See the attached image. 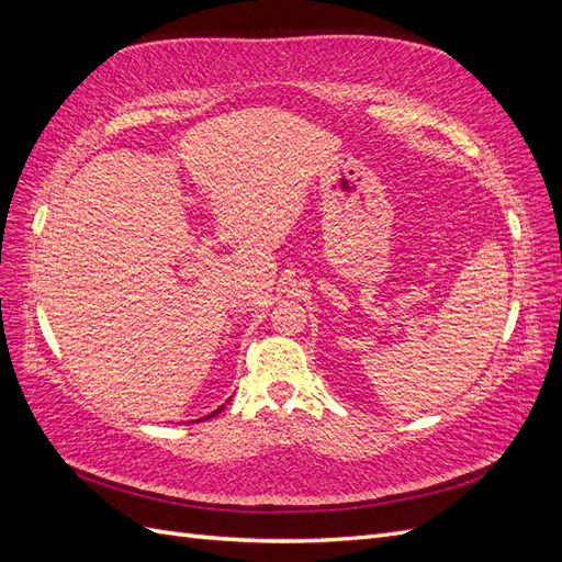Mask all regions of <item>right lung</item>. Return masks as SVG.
<instances>
[{
	"label": "right lung",
	"instance_id": "add662e5",
	"mask_svg": "<svg viewBox=\"0 0 562 562\" xmlns=\"http://www.w3.org/2000/svg\"><path fill=\"white\" fill-rule=\"evenodd\" d=\"M223 411H225V405H220V407H217V411H213L211 415H206V417H201V419H209V417H215L217 413H223Z\"/></svg>",
	"mask_w": 562,
	"mask_h": 562
}]
</instances>
